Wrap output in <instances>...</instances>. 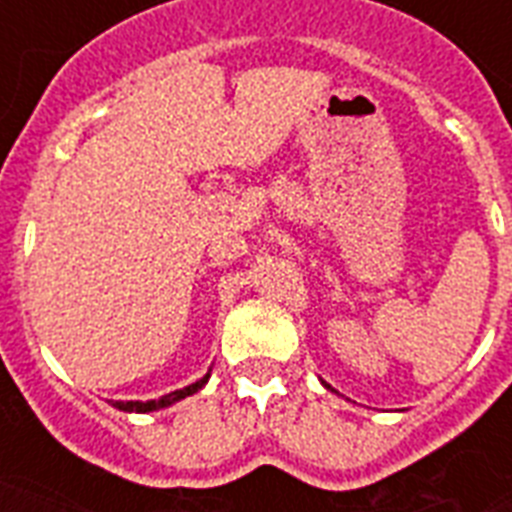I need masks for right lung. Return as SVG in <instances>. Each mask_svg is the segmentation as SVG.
<instances>
[{"mask_svg": "<svg viewBox=\"0 0 512 512\" xmlns=\"http://www.w3.org/2000/svg\"><path fill=\"white\" fill-rule=\"evenodd\" d=\"M209 380V372L201 377V380H196L193 385H188V388L183 390H172V393H167V396L162 398H154V401H114L116 409H122V412H140V414H146V412H156V409H164V406H172L175 401H180V398L185 396H193L196 390H201L204 385H207Z\"/></svg>", "mask_w": 512, "mask_h": 512, "instance_id": "right-lung-1", "label": "right lung"}]
</instances>
